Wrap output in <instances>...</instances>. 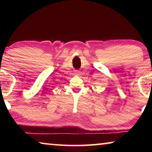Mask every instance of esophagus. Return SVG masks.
Here are the masks:
<instances>
[{"instance_id":"1","label":"esophagus","mask_w":152,"mask_h":152,"mask_svg":"<svg viewBox=\"0 0 152 152\" xmlns=\"http://www.w3.org/2000/svg\"><path fill=\"white\" fill-rule=\"evenodd\" d=\"M75 74H79V72H78V71H76Z\"/></svg>"}]
</instances>
